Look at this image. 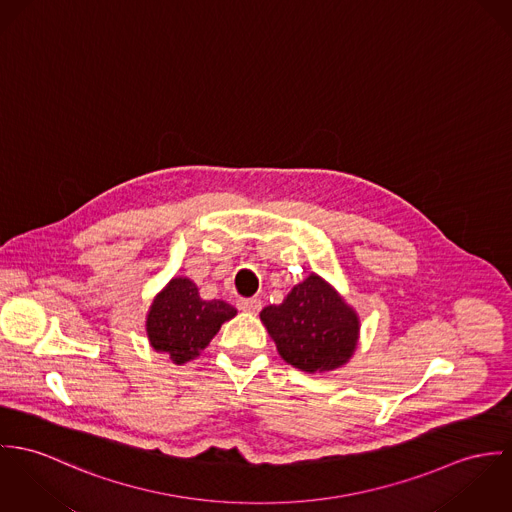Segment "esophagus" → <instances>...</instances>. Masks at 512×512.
Returning <instances> with one entry per match:
<instances>
[{
	"label": "esophagus",
	"mask_w": 512,
	"mask_h": 512,
	"mask_svg": "<svg viewBox=\"0 0 512 512\" xmlns=\"http://www.w3.org/2000/svg\"><path fill=\"white\" fill-rule=\"evenodd\" d=\"M239 310L249 312V314H257L261 310V300L259 298H239L237 300Z\"/></svg>",
	"instance_id": "34e87169"
}]
</instances>
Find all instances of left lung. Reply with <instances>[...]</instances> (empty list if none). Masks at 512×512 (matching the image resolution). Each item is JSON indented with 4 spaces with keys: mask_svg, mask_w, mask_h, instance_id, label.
I'll return each instance as SVG.
<instances>
[{
    "mask_svg": "<svg viewBox=\"0 0 512 512\" xmlns=\"http://www.w3.org/2000/svg\"><path fill=\"white\" fill-rule=\"evenodd\" d=\"M261 322L284 361L306 373L345 365L359 340V316L316 273L292 286L283 304L261 310Z\"/></svg>",
    "mask_w": 512,
    "mask_h": 512,
    "instance_id": "left-lung-1",
    "label": "left lung"
}]
</instances>
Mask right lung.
I'll return each mask as SVG.
<instances>
[{
    "instance_id": "1",
    "label": "right lung",
    "mask_w": 512,
    "mask_h": 512,
    "mask_svg": "<svg viewBox=\"0 0 512 512\" xmlns=\"http://www.w3.org/2000/svg\"><path fill=\"white\" fill-rule=\"evenodd\" d=\"M235 314L237 310L228 302L204 300L190 279L174 277L153 298L145 324L147 338L155 351L167 353L172 363L182 365L196 359Z\"/></svg>"
}]
</instances>
